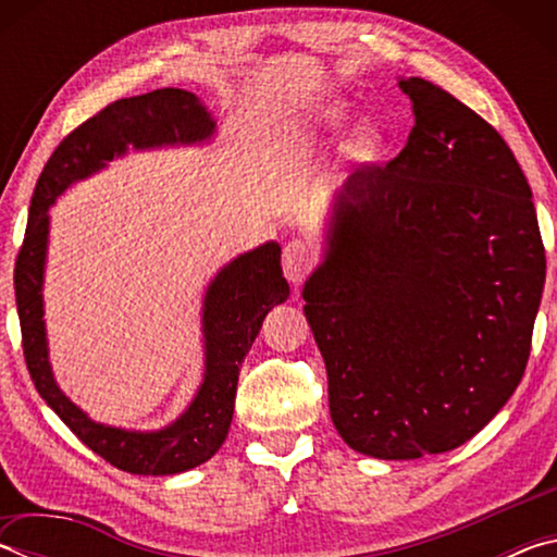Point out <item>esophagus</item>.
<instances>
[{
  "mask_svg": "<svg viewBox=\"0 0 557 557\" xmlns=\"http://www.w3.org/2000/svg\"><path fill=\"white\" fill-rule=\"evenodd\" d=\"M314 248L307 240L295 238L285 245L282 250V270L292 285H301V280L309 275V270L314 268Z\"/></svg>",
  "mask_w": 557,
  "mask_h": 557,
  "instance_id": "34e87169",
  "label": "esophagus"
}]
</instances>
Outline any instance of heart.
Wrapping results in <instances>:
<instances>
[{
    "label": "heart",
    "mask_w": 557,
    "mask_h": 557,
    "mask_svg": "<svg viewBox=\"0 0 557 557\" xmlns=\"http://www.w3.org/2000/svg\"><path fill=\"white\" fill-rule=\"evenodd\" d=\"M314 125L319 129H324V132H336L338 127L344 125V108L342 106H326V108H322V112H319V115L314 117ZM375 139H379V135H375V129L371 125H361V127L354 129L351 143H348V149H351L354 154L361 157L366 152H371L373 145H375Z\"/></svg>",
    "instance_id": "1"
}]
</instances>
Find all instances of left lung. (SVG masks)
<instances>
[{"label":"left lung","instance_id":"obj_1","mask_svg":"<svg viewBox=\"0 0 557 557\" xmlns=\"http://www.w3.org/2000/svg\"><path fill=\"white\" fill-rule=\"evenodd\" d=\"M414 127L334 194L305 317L348 447L418 459L465 445L511 398L545 285L533 194L502 135L400 78Z\"/></svg>","mask_w":557,"mask_h":557}]
</instances>
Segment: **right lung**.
Returning a JSON list of instances; mask_svg holds the SVG:
<instances>
[{"instance_id": "add662e5", "label": "right lung", "mask_w": 557, "mask_h": 557, "mask_svg": "<svg viewBox=\"0 0 557 557\" xmlns=\"http://www.w3.org/2000/svg\"><path fill=\"white\" fill-rule=\"evenodd\" d=\"M213 135V115L201 98L188 90L164 88L112 102L55 147L36 184L24 245L16 258V312L26 369L36 391L83 445L129 474H182L209 461L221 449L231 430L245 354L260 334L270 309L289 297V285L280 268L282 248L280 243L268 240L240 252L215 272L201 307L203 375L196 395L166 428L127 430L96 422L55 383L44 319L49 211L65 188L98 174L129 149L147 152L162 147L206 145Z\"/></svg>"}]
</instances>
